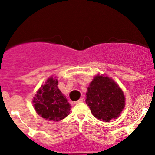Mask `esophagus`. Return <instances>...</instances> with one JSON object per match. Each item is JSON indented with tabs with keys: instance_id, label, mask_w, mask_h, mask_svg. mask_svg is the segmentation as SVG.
I'll use <instances>...</instances> for the list:
<instances>
[{
	"instance_id": "1",
	"label": "esophagus",
	"mask_w": 155,
	"mask_h": 155,
	"mask_svg": "<svg viewBox=\"0 0 155 155\" xmlns=\"http://www.w3.org/2000/svg\"><path fill=\"white\" fill-rule=\"evenodd\" d=\"M84 101L83 98H80L79 100L76 101H74V104H79V103H82Z\"/></svg>"
}]
</instances>
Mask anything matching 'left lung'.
Masks as SVG:
<instances>
[{
	"instance_id": "8db88e82",
	"label": "left lung",
	"mask_w": 155,
	"mask_h": 155,
	"mask_svg": "<svg viewBox=\"0 0 155 155\" xmlns=\"http://www.w3.org/2000/svg\"><path fill=\"white\" fill-rule=\"evenodd\" d=\"M85 102L95 118L109 122L120 116L125 97L119 85L107 76L97 75L87 88Z\"/></svg>"
}]
</instances>
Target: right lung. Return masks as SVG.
I'll return each instance as SVG.
<instances>
[{
    "label": "right lung",
    "mask_w": 155,
    "mask_h": 155,
    "mask_svg": "<svg viewBox=\"0 0 155 155\" xmlns=\"http://www.w3.org/2000/svg\"><path fill=\"white\" fill-rule=\"evenodd\" d=\"M58 79L51 76L33 97L36 113L45 120L58 122L70 113L71 105L58 87Z\"/></svg>",
    "instance_id": "1"
}]
</instances>
